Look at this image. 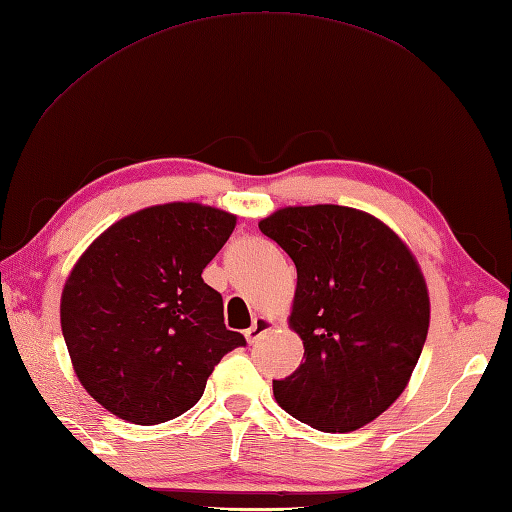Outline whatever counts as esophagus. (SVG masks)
Wrapping results in <instances>:
<instances>
[{
  "instance_id": "esophagus-1",
  "label": "esophagus",
  "mask_w": 512,
  "mask_h": 512,
  "mask_svg": "<svg viewBox=\"0 0 512 512\" xmlns=\"http://www.w3.org/2000/svg\"><path fill=\"white\" fill-rule=\"evenodd\" d=\"M271 327H274V320H271L269 316H256L254 322H252V327H249V329L245 331L247 342L254 344V342H256L260 336H263L265 331H269Z\"/></svg>"
}]
</instances>
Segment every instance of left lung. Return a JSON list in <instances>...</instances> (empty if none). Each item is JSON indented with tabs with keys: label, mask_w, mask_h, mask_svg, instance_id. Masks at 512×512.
Here are the masks:
<instances>
[{
	"label": "left lung",
	"mask_w": 512,
	"mask_h": 512,
	"mask_svg": "<svg viewBox=\"0 0 512 512\" xmlns=\"http://www.w3.org/2000/svg\"><path fill=\"white\" fill-rule=\"evenodd\" d=\"M294 260L289 329L305 362L274 398L325 433L373 422L411 380L431 322L420 263L393 229L344 205H289L258 223Z\"/></svg>",
	"instance_id": "obj_1"
}]
</instances>
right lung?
Wrapping results in <instances>:
<instances>
[{
	"instance_id": "right-lung-1",
	"label": "right lung",
	"mask_w": 512,
	"mask_h": 512,
	"mask_svg": "<svg viewBox=\"0 0 512 512\" xmlns=\"http://www.w3.org/2000/svg\"><path fill=\"white\" fill-rule=\"evenodd\" d=\"M236 227L203 203H163L119 218L70 269L59 318L77 380L125 422L174 420L201 400L227 351L223 298L201 278Z\"/></svg>"
}]
</instances>
